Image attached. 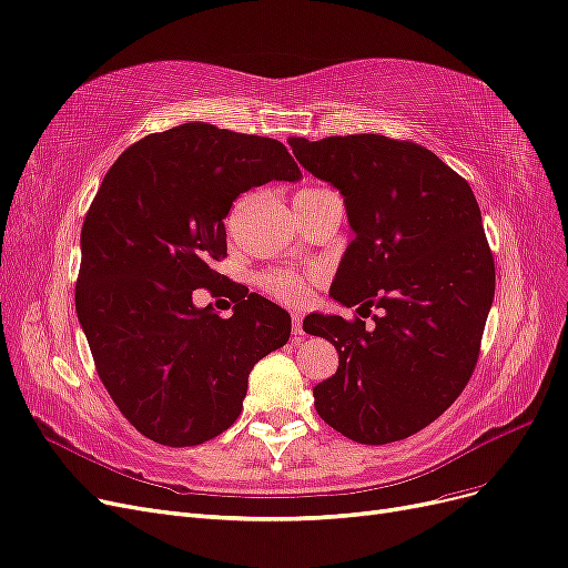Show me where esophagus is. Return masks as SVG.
<instances>
[{
  "label": "esophagus",
  "mask_w": 568,
  "mask_h": 568,
  "mask_svg": "<svg viewBox=\"0 0 568 568\" xmlns=\"http://www.w3.org/2000/svg\"><path fill=\"white\" fill-rule=\"evenodd\" d=\"M292 335H295V339H302L306 333L302 327V316L300 314H292Z\"/></svg>",
  "instance_id": "obj_1"
}]
</instances>
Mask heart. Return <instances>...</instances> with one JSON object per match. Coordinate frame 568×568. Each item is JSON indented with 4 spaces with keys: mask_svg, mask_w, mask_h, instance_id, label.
<instances>
[{
    "mask_svg": "<svg viewBox=\"0 0 568 568\" xmlns=\"http://www.w3.org/2000/svg\"><path fill=\"white\" fill-rule=\"evenodd\" d=\"M260 285L273 300L285 304H302L308 300L311 276L297 271H268L260 278Z\"/></svg>",
    "mask_w": 568,
    "mask_h": 568,
    "instance_id": "b5f03b06",
    "label": "heart"
}]
</instances>
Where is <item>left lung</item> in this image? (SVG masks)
Listing matches in <instances>:
<instances>
[{"label":"left lung","mask_w":568,"mask_h":568,"mask_svg":"<svg viewBox=\"0 0 568 568\" xmlns=\"http://www.w3.org/2000/svg\"><path fill=\"white\" fill-rule=\"evenodd\" d=\"M304 170L344 195L356 233L331 295L373 325L311 314L339 354L316 410L368 446L425 429L463 394L496 295V264L467 181L425 145L382 134L290 139Z\"/></svg>","instance_id":"obj_1"}]
</instances>
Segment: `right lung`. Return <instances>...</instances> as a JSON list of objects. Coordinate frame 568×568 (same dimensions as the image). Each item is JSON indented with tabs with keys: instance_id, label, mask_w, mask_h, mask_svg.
<instances>
[{
	"instance_id": "add662e5",
	"label": "right lung",
	"mask_w": 568,
	"mask_h": 568,
	"mask_svg": "<svg viewBox=\"0 0 568 568\" xmlns=\"http://www.w3.org/2000/svg\"><path fill=\"white\" fill-rule=\"evenodd\" d=\"M300 176L281 141L207 122L149 134L103 176L82 224L75 308L103 387L151 442L184 448L226 432L254 363L290 339L287 311L214 264L233 200ZM203 286L234 292L231 320L192 304Z\"/></svg>"
}]
</instances>
